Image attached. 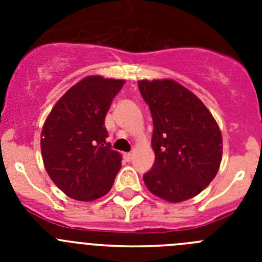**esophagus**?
Listing matches in <instances>:
<instances>
[{"instance_id":"1","label":"esophagus","mask_w":262,"mask_h":262,"mask_svg":"<svg viewBox=\"0 0 262 262\" xmlns=\"http://www.w3.org/2000/svg\"><path fill=\"white\" fill-rule=\"evenodd\" d=\"M123 157L126 161H131V160H133V154H124Z\"/></svg>"}]
</instances>
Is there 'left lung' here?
Listing matches in <instances>:
<instances>
[{
	"mask_svg": "<svg viewBox=\"0 0 262 262\" xmlns=\"http://www.w3.org/2000/svg\"><path fill=\"white\" fill-rule=\"evenodd\" d=\"M154 120L155 163L143 176L148 190L168 202L190 200L216 176L222 134L211 113L173 80L139 81Z\"/></svg>",
	"mask_w": 262,
	"mask_h": 262,
	"instance_id": "1",
	"label": "left lung"
}]
</instances>
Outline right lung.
I'll list each match as a JSON object with an SVG mask.
<instances>
[{
    "instance_id": "right-lung-1",
    "label": "right lung",
    "mask_w": 262,
    "mask_h": 262,
    "mask_svg": "<svg viewBox=\"0 0 262 262\" xmlns=\"http://www.w3.org/2000/svg\"><path fill=\"white\" fill-rule=\"evenodd\" d=\"M123 80L92 76L57 101L41 129V156L55 185L77 201H94L111 189L120 155L106 143L105 117Z\"/></svg>"
}]
</instances>
